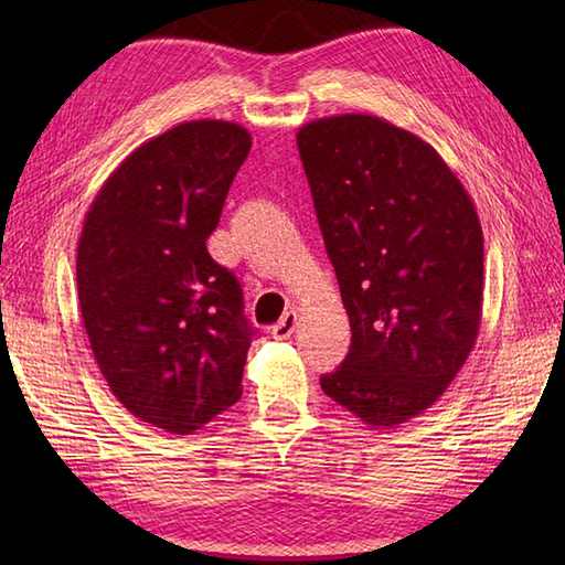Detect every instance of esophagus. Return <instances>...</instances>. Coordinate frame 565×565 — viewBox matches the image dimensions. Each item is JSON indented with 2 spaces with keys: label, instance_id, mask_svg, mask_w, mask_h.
I'll return each mask as SVG.
<instances>
[{
  "label": "esophagus",
  "instance_id": "obj_1",
  "mask_svg": "<svg viewBox=\"0 0 565 565\" xmlns=\"http://www.w3.org/2000/svg\"><path fill=\"white\" fill-rule=\"evenodd\" d=\"M296 326H298V313H296V310H289V313H284L281 320L271 328L274 340H289L294 330H296Z\"/></svg>",
  "mask_w": 565,
  "mask_h": 565
}]
</instances>
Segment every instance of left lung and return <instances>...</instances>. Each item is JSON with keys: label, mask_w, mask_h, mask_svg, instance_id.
Wrapping results in <instances>:
<instances>
[{"label": "left lung", "mask_w": 565, "mask_h": 565, "mask_svg": "<svg viewBox=\"0 0 565 565\" xmlns=\"http://www.w3.org/2000/svg\"><path fill=\"white\" fill-rule=\"evenodd\" d=\"M296 142L352 328L320 388L391 429L435 405L473 350L481 221L439 152L379 116L318 118Z\"/></svg>", "instance_id": "8db88e82"}]
</instances>
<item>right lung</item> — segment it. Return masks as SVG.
I'll list each match as a JSON object with an SVG mask.
<instances>
[{
	"label": "right lung",
	"mask_w": 565,
	"mask_h": 565,
	"mask_svg": "<svg viewBox=\"0 0 565 565\" xmlns=\"http://www.w3.org/2000/svg\"><path fill=\"white\" fill-rule=\"evenodd\" d=\"M249 148L237 124H179L130 152L84 215L77 294L94 359L128 413L172 435L243 395L257 330L206 239Z\"/></svg>",
	"instance_id": "1"
}]
</instances>
